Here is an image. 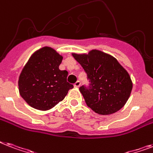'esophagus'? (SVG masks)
Instances as JSON below:
<instances>
[{"instance_id": "esophagus-1", "label": "esophagus", "mask_w": 153, "mask_h": 153, "mask_svg": "<svg viewBox=\"0 0 153 153\" xmlns=\"http://www.w3.org/2000/svg\"><path fill=\"white\" fill-rule=\"evenodd\" d=\"M80 85H81L80 82H79V81H77L74 84V87H79V86H80Z\"/></svg>"}]
</instances>
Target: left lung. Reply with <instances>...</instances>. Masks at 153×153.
Masks as SVG:
<instances>
[{
  "instance_id": "8db88e82",
  "label": "left lung",
  "mask_w": 153,
  "mask_h": 153,
  "mask_svg": "<svg viewBox=\"0 0 153 153\" xmlns=\"http://www.w3.org/2000/svg\"><path fill=\"white\" fill-rule=\"evenodd\" d=\"M73 56L89 80L88 85L79 88L86 105L100 115H110L121 109L130 97L132 82L116 59L98 50Z\"/></svg>"
}]
</instances>
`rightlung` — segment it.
<instances>
[{
    "instance_id": "obj_1",
    "label": "right lung",
    "mask_w": 153,
    "mask_h": 153,
    "mask_svg": "<svg viewBox=\"0 0 153 153\" xmlns=\"http://www.w3.org/2000/svg\"><path fill=\"white\" fill-rule=\"evenodd\" d=\"M62 59L54 49L44 47L33 53L23 68L19 79V94L33 108H52L74 87L67 81L68 71L59 69Z\"/></svg>"
}]
</instances>
